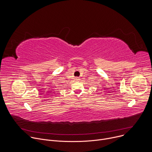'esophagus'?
Segmentation results:
<instances>
[{
  "label": "esophagus",
  "mask_w": 152,
  "mask_h": 152,
  "mask_svg": "<svg viewBox=\"0 0 152 152\" xmlns=\"http://www.w3.org/2000/svg\"><path fill=\"white\" fill-rule=\"evenodd\" d=\"M75 80H76V81H79V80H80V79H79V77H76V78H75Z\"/></svg>",
  "instance_id": "obj_1"
}]
</instances>
